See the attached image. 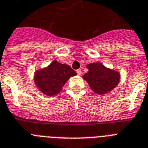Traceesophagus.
I'll return each mask as SVG.
<instances>
[{
    "instance_id": "34e87169",
    "label": "esophagus",
    "mask_w": 148,
    "mask_h": 148,
    "mask_svg": "<svg viewBox=\"0 0 148 148\" xmlns=\"http://www.w3.org/2000/svg\"><path fill=\"white\" fill-rule=\"evenodd\" d=\"M77 73L78 75H80V74H82V71L80 70V69H78V70H77Z\"/></svg>"
}]
</instances>
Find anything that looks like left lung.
Listing matches in <instances>:
<instances>
[{"instance_id": "8db88e82", "label": "left lung", "mask_w": 148, "mask_h": 148, "mask_svg": "<svg viewBox=\"0 0 148 148\" xmlns=\"http://www.w3.org/2000/svg\"><path fill=\"white\" fill-rule=\"evenodd\" d=\"M86 68L89 71L84 74L83 78L94 93L106 94L113 90L119 82V73L106 68L101 63L89 64Z\"/></svg>"}]
</instances>
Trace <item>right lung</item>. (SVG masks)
<instances>
[{
    "label": "right lung",
    "mask_w": 148,
    "mask_h": 148,
    "mask_svg": "<svg viewBox=\"0 0 148 148\" xmlns=\"http://www.w3.org/2000/svg\"><path fill=\"white\" fill-rule=\"evenodd\" d=\"M76 74L68 64L53 61L49 67L36 72L35 83L42 93L54 96L60 93L68 79Z\"/></svg>",
    "instance_id": "obj_1"
}]
</instances>
